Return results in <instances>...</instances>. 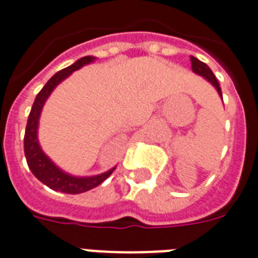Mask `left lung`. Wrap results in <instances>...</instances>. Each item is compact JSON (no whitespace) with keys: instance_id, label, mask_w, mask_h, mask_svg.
Wrapping results in <instances>:
<instances>
[{"instance_id":"obj_1","label":"left lung","mask_w":258,"mask_h":258,"mask_svg":"<svg viewBox=\"0 0 258 258\" xmlns=\"http://www.w3.org/2000/svg\"><path fill=\"white\" fill-rule=\"evenodd\" d=\"M191 70L194 74H197V75L202 76L204 79H207V81L216 89V91L219 93V95H220V98L223 100L220 85H219V82H217L216 76L213 75L212 70L205 64V62H202V61H200L198 58H196V57H191Z\"/></svg>"}]
</instances>
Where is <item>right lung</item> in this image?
<instances>
[{"label":"right lung","mask_w":258,"mask_h":258,"mask_svg":"<svg viewBox=\"0 0 258 258\" xmlns=\"http://www.w3.org/2000/svg\"><path fill=\"white\" fill-rule=\"evenodd\" d=\"M94 60L95 57L93 56L82 57L78 61H75L72 66L58 71L57 74L51 76L46 85L43 86V89L35 97L31 112L28 116L26 134H24V154H26L28 168L38 180H41L43 184H46L47 187H50L51 190H56V191L67 192V194H81V192L89 191L91 188L101 184L106 177H109L110 173L113 172L114 168H110L106 172H102L100 175H93V176L71 175V173L62 171L60 167H57L56 164L47 157L46 153L42 150L39 141H38L39 117H41L43 105L49 98V95L51 94V91L54 90L61 82L66 81L72 72L81 70L82 67L90 64Z\"/></svg>","instance_id":"right-lung-1"}]
</instances>
